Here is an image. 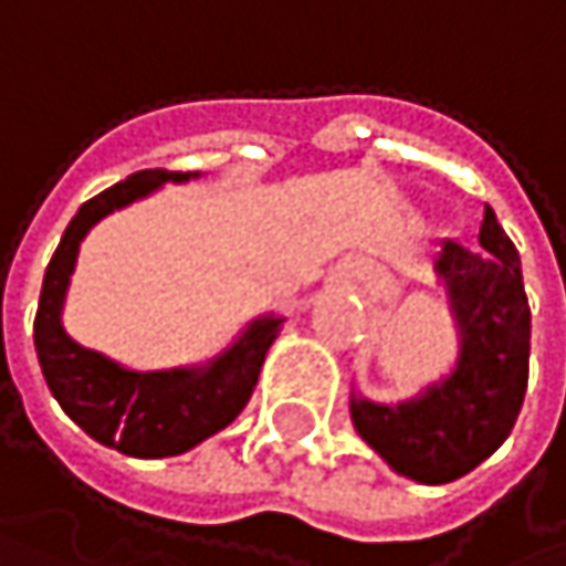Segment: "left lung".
<instances>
[{
	"instance_id": "8db88e82",
	"label": "left lung",
	"mask_w": 566,
	"mask_h": 566,
	"mask_svg": "<svg viewBox=\"0 0 566 566\" xmlns=\"http://www.w3.org/2000/svg\"><path fill=\"white\" fill-rule=\"evenodd\" d=\"M432 272L455 321L452 370L396 406L350 394V419L396 475L446 485L482 465L514 429L527 390L531 307L517 249L492 209L479 245L446 242Z\"/></svg>"
}]
</instances>
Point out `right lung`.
<instances>
[{
    "instance_id": "1",
    "label": "right lung",
    "mask_w": 566,
    "mask_h": 566,
    "mask_svg": "<svg viewBox=\"0 0 566 566\" xmlns=\"http://www.w3.org/2000/svg\"><path fill=\"white\" fill-rule=\"evenodd\" d=\"M196 176L199 172L140 170L87 199L67 222L42 282L35 354L49 390L91 439L134 459L182 455L226 429L252 399L265 354L284 324L279 314H262L212 360L147 374L120 367L117 360L67 337L61 311L84 235L114 209L157 192L164 182H186Z\"/></svg>"
}]
</instances>
